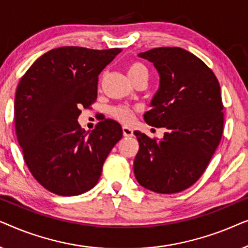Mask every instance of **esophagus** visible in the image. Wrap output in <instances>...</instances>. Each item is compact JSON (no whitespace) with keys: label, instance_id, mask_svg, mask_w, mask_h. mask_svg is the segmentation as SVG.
Returning a JSON list of instances; mask_svg holds the SVG:
<instances>
[{"label":"esophagus","instance_id":"1","mask_svg":"<svg viewBox=\"0 0 248 248\" xmlns=\"http://www.w3.org/2000/svg\"><path fill=\"white\" fill-rule=\"evenodd\" d=\"M123 135L125 138L133 137V131H132V128H130V127L123 126Z\"/></svg>","mask_w":248,"mask_h":248}]
</instances>
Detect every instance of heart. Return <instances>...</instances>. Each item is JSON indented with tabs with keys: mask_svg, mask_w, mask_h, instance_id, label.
<instances>
[{
	"mask_svg": "<svg viewBox=\"0 0 248 248\" xmlns=\"http://www.w3.org/2000/svg\"><path fill=\"white\" fill-rule=\"evenodd\" d=\"M126 72L132 82H134L135 80L140 79V78H147L148 79V74H149L148 69L145 67L144 64H142L141 62H132L128 64ZM110 113L115 118H116V120L123 122V123H130V122L133 120V116H134L133 108L124 106V105L113 107L111 108Z\"/></svg>",
	"mask_w": 248,
	"mask_h": 248,
	"instance_id": "b5f03b06",
	"label": "heart"
}]
</instances>
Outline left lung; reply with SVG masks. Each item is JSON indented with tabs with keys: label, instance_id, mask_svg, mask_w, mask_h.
<instances>
[{
	"label": "left lung",
	"instance_id": "left-lung-1",
	"mask_svg": "<svg viewBox=\"0 0 248 248\" xmlns=\"http://www.w3.org/2000/svg\"><path fill=\"white\" fill-rule=\"evenodd\" d=\"M139 56L154 63L160 78L144 121L167 131L161 140L134 132L140 144L135 178L152 192H182L201 177L221 140L219 81L203 61L179 47H159Z\"/></svg>",
	"mask_w": 248,
	"mask_h": 248
}]
</instances>
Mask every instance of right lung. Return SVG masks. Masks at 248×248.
I'll return each instance as SVG.
<instances>
[{
  "label": "right lung",
  "instance_id": "obj_1",
  "mask_svg": "<svg viewBox=\"0 0 248 248\" xmlns=\"http://www.w3.org/2000/svg\"><path fill=\"white\" fill-rule=\"evenodd\" d=\"M121 50L60 47L36 60L20 80L16 138L31 175L54 194L74 196L93 188L123 137L116 121H101L89 134L78 123L80 108L97 99L98 76Z\"/></svg>",
  "mask_w": 248,
  "mask_h": 248
}]
</instances>
